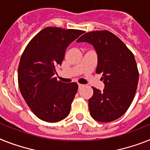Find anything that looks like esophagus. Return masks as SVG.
<instances>
[{
  "mask_svg": "<svg viewBox=\"0 0 150 150\" xmlns=\"http://www.w3.org/2000/svg\"><path fill=\"white\" fill-rule=\"evenodd\" d=\"M83 84H78V87H79V89H81L83 87Z\"/></svg>",
  "mask_w": 150,
  "mask_h": 150,
  "instance_id": "34e87169",
  "label": "esophagus"
}]
</instances>
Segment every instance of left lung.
<instances>
[{
	"label": "left lung",
	"mask_w": 150,
	"mask_h": 150,
	"mask_svg": "<svg viewBox=\"0 0 150 150\" xmlns=\"http://www.w3.org/2000/svg\"><path fill=\"white\" fill-rule=\"evenodd\" d=\"M86 42L97 54L96 73L102 74L104 89L93 87L89 100L90 116L101 122L120 118L128 110L134 98L139 72L133 53L121 40L107 30L86 33L76 40Z\"/></svg>",
	"instance_id": "8db88e82"
}]
</instances>
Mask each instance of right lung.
Masks as SVG:
<instances>
[{
  "label": "right lung",
  "instance_id": "obj_1",
  "mask_svg": "<svg viewBox=\"0 0 150 150\" xmlns=\"http://www.w3.org/2000/svg\"><path fill=\"white\" fill-rule=\"evenodd\" d=\"M84 31L46 28L30 41L18 67V84L32 112L42 120L54 122L67 117L77 92L76 83L57 80L56 66L61 65L69 44Z\"/></svg>",
  "mask_w": 150,
  "mask_h": 150
}]
</instances>
